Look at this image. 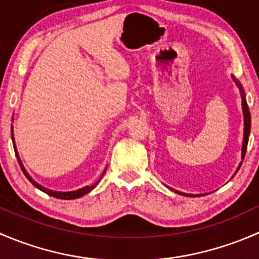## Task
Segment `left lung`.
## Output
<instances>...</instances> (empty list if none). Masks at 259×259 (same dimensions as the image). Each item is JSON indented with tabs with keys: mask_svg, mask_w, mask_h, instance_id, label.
<instances>
[{
	"mask_svg": "<svg viewBox=\"0 0 259 259\" xmlns=\"http://www.w3.org/2000/svg\"><path fill=\"white\" fill-rule=\"evenodd\" d=\"M232 77H233L236 85L239 88V91H241V96H242V110H243V117H244V134H243V143H242V159H244L245 151H247L248 139H249V133H250V113H249V108H248V105H247V101H245L244 91H243L242 85L238 82V81L234 79V76H232ZM241 165H242V163L239 164L237 171L239 170ZM176 193H178V194H182V195H187V197H194V194H185V193L178 192V190H177ZM197 195H202V194H197Z\"/></svg>",
	"mask_w": 259,
	"mask_h": 259,
	"instance_id": "obj_1",
	"label": "left lung"
}]
</instances>
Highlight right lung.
I'll return each mask as SVG.
<instances>
[{"mask_svg":"<svg viewBox=\"0 0 259 259\" xmlns=\"http://www.w3.org/2000/svg\"><path fill=\"white\" fill-rule=\"evenodd\" d=\"M11 137H12V143H15V140H14V130H12V127H11ZM14 149H15V153H16V156H17L18 163H20V166H21V169H22L23 174H25V176H26V178H27L28 180H30V182L32 183V184L35 185L36 188H38V189H40V190H42L44 193H46V194L51 195V197L59 198V199H76V198H80V197H82V195L88 194L89 192H91V190H93L94 188H95L96 185L99 184V182H100V179L103 178L104 173H105V171H104L103 176H101V178L99 179L98 182L95 183V184L90 185V187H83V188H81V189H79V190H74V192H55V190H50V189H48V188L41 187V185L38 184V183H36L35 180H33L32 178H31L30 176H28V173H27V171H26V169L23 168L22 163H21L20 156H18V153H17V150H16V146H15V145H14Z\"/></svg>","mask_w":259,"mask_h":259,"instance_id":"obj_1","label":"right lung"}]
</instances>
